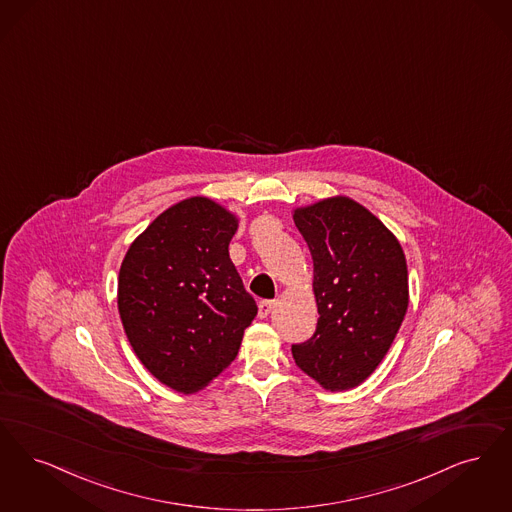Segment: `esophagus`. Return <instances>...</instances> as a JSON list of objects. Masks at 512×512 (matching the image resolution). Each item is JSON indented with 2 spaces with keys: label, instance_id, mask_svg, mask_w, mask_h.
Here are the masks:
<instances>
[{
  "label": "esophagus",
  "instance_id": "esophagus-1",
  "mask_svg": "<svg viewBox=\"0 0 512 512\" xmlns=\"http://www.w3.org/2000/svg\"><path fill=\"white\" fill-rule=\"evenodd\" d=\"M273 306H275V302L273 300H260V304H258V315L260 317H267L271 310H273Z\"/></svg>",
  "mask_w": 512,
  "mask_h": 512
}]
</instances>
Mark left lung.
I'll return each instance as SVG.
<instances>
[{
    "instance_id": "obj_1",
    "label": "left lung",
    "mask_w": 512,
    "mask_h": 512,
    "mask_svg": "<svg viewBox=\"0 0 512 512\" xmlns=\"http://www.w3.org/2000/svg\"><path fill=\"white\" fill-rule=\"evenodd\" d=\"M294 223L310 246L317 329L292 344L296 365L325 390L359 386L390 350L409 304L400 241L348 197L296 208Z\"/></svg>"
}]
</instances>
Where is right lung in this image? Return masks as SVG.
<instances>
[{"mask_svg":"<svg viewBox=\"0 0 512 512\" xmlns=\"http://www.w3.org/2000/svg\"><path fill=\"white\" fill-rule=\"evenodd\" d=\"M237 225L214 200H181L135 239L120 266L126 336L151 375L176 392H199L227 369L258 313L229 258Z\"/></svg>","mask_w":512,"mask_h":512,"instance_id":"right-lung-1","label":"right lung"}]
</instances>
